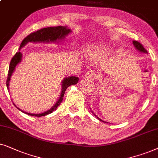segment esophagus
<instances>
[{
	"instance_id": "obj_1",
	"label": "esophagus",
	"mask_w": 158,
	"mask_h": 158,
	"mask_svg": "<svg viewBox=\"0 0 158 158\" xmlns=\"http://www.w3.org/2000/svg\"><path fill=\"white\" fill-rule=\"evenodd\" d=\"M85 78L89 79H95L97 78V74L94 73V71L89 70L87 71V73H85Z\"/></svg>"
}]
</instances>
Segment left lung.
Instances as JSON below:
<instances>
[{"instance_id":"left-lung-1","label":"left lung","mask_w":158,"mask_h":158,"mask_svg":"<svg viewBox=\"0 0 158 158\" xmlns=\"http://www.w3.org/2000/svg\"><path fill=\"white\" fill-rule=\"evenodd\" d=\"M132 43H133V45H134V47H135V48H136V50H138V51H139V52H142V53H148V51H147V50L144 49V48L143 47V45H142V44L139 43V42H137V41H135V40H133V41H132ZM92 113H93V114H94V115H95V116H96L97 118H98V120H100V121H102V122H105V123H107V122L104 121L103 120L100 119V118L97 116V115H96L95 114H94V113L93 112H92Z\"/></svg>"}]
</instances>
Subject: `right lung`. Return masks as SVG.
Masks as SVG:
<instances>
[{"label":"right lung","mask_w":158,"mask_h":158,"mask_svg":"<svg viewBox=\"0 0 158 158\" xmlns=\"http://www.w3.org/2000/svg\"><path fill=\"white\" fill-rule=\"evenodd\" d=\"M71 32V29H69L68 27H64V26H59V27H47V28H43L37 30L35 32L31 33L30 35H29L28 36L23 40L20 45L19 50L22 49L23 47H24L27 43H56L58 44L60 41L64 40L66 38V37ZM19 50V52H16L15 56L12 58L10 62L9 65V69H8V77H7V81H6V86H7L8 90L9 91V82L10 80V77H11L12 74L15 71L16 67L19 64H20L22 62V54ZM79 81V78L77 77H65L63 81H61V91H60V97L58 99V100L56 101V102L55 103L53 106L51 108H50L49 110H48L45 112L41 113H30L25 112V111L21 110L20 108H19L18 107L14 104L16 108L22 112L26 113V114L29 115H31V116H36V117H41V116H45L50 113L53 112L55 110H56L58 106H60V104L61 103L63 98H64L65 91H66L67 88L70 87L71 85H76Z\"/></svg>","instance_id":"obj_1"}]
</instances>
